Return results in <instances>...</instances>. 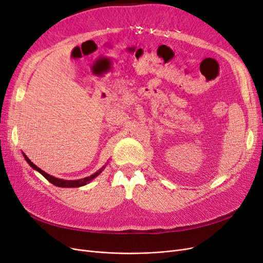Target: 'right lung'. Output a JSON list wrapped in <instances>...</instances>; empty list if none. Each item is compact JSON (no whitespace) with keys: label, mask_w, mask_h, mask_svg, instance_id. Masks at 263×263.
Instances as JSON below:
<instances>
[{"label":"right lung","mask_w":263,"mask_h":263,"mask_svg":"<svg viewBox=\"0 0 263 263\" xmlns=\"http://www.w3.org/2000/svg\"><path fill=\"white\" fill-rule=\"evenodd\" d=\"M24 158H25V160L27 161V163L33 168L34 170L38 171L39 173L42 174V176H44L45 179L48 180L50 183H52L53 185L55 186H60V187H79V186H83L85 184H87V183L91 182L94 178H97L99 174L102 172V170L104 169V166H103L102 169H100L98 172H95L94 174H92V176L90 177H86L84 179H80V180H62V179H58V178H54L52 176H50V174L46 173L45 171H43L41 168H38V166L36 164H34L33 162H31L29 159L26 157V155H24Z\"/></svg>","instance_id":"1"}]
</instances>
